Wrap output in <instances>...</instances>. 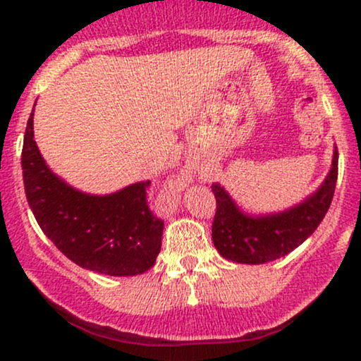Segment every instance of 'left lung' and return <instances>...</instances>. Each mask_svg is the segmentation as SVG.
I'll return each instance as SVG.
<instances>
[{
    "mask_svg": "<svg viewBox=\"0 0 361 361\" xmlns=\"http://www.w3.org/2000/svg\"><path fill=\"white\" fill-rule=\"evenodd\" d=\"M338 180V149L333 168L312 197L287 212L250 217L231 200L221 185H212L215 195V215L212 241L224 258L235 263L259 264L279 259L300 246L329 210Z\"/></svg>",
    "mask_w": 361,
    "mask_h": 361,
    "instance_id": "obj_1",
    "label": "left lung"
}]
</instances>
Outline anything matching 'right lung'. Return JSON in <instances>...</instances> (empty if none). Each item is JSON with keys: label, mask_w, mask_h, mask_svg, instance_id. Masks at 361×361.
<instances>
[{"label": "right lung", "mask_w": 361, "mask_h": 361, "mask_svg": "<svg viewBox=\"0 0 361 361\" xmlns=\"http://www.w3.org/2000/svg\"><path fill=\"white\" fill-rule=\"evenodd\" d=\"M22 169L28 205L64 256L110 276L140 275L154 264L164 222L149 209L151 181L106 197L71 188L45 166L34 140V114L25 128Z\"/></svg>", "instance_id": "obj_1"}]
</instances>
